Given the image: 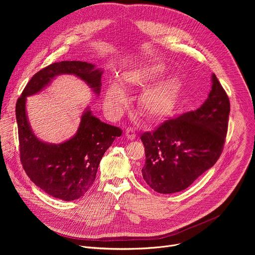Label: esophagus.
Instances as JSON below:
<instances>
[{
    "label": "esophagus",
    "mask_w": 255,
    "mask_h": 255,
    "mask_svg": "<svg viewBox=\"0 0 255 255\" xmlns=\"http://www.w3.org/2000/svg\"><path fill=\"white\" fill-rule=\"evenodd\" d=\"M125 136L127 137V139L129 140H134L136 138V132L134 128H127L125 130Z\"/></svg>",
    "instance_id": "1"
}]
</instances>
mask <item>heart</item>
Segmentation results:
<instances>
[{"mask_svg": "<svg viewBox=\"0 0 255 255\" xmlns=\"http://www.w3.org/2000/svg\"><path fill=\"white\" fill-rule=\"evenodd\" d=\"M165 74L162 63H150L123 75L124 86L130 89L146 88L139 100L141 112L152 120H159L172 113L177 103L180 83L175 78L161 79ZM104 102L112 112H118L127 102L124 89L116 83L108 86Z\"/></svg>", "mask_w": 255, "mask_h": 255, "instance_id": "1", "label": "heart"}]
</instances>
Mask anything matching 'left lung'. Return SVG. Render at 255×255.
I'll return each mask as SVG.
<instances>
[{
	"label": "left lung",
	"instance_id": "8db88e82",
	"mask_svg": "<svg viewBox=\"0 0 255 255\" xmlns=\"http://www.w3.org/2000/svg\"><path fill=\"white\" fill-rule=\"evenodd\" d=\"M229 113V98L213 74L212 89L199 109L141 135L146 157L141 172L147 185L160 194L190 187L220 157Z\"/></svg>",
	"mask_w": 255,
	"mask_h": 255
}]
</instances>
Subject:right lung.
I'll use <instances>...</instances> for the list:
<instances>
[{"label":"right lung","mask_w":255,"mask_h":255,"mask_svg":"<svg viewBox=\"0 0 255 255\" xmlns=\"http://www.w3.org/2000/svg\"><path fill=\"white\" fill-rule=\"evenodd\" d=\"M60 75H74L83 80L99 96L103 70L86 61L54 62L32 77L16 104L20 159L33 183L49 196L63 201L83 197L94 184L100 161L117 137L118 127L102 122L88 107L77 133L59 143H47L37 138L26 113L27 97L42 91Z\"/></svg>","instance_id":"1"}]
</instances>
